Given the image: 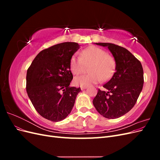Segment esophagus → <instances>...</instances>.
<instances>
[{
	"mask_svg": "<svg viewBox=\"0 0 160 160\" xmlns=\"http://www.w3.org/2000/svg\"><path fill=\"white\" fill-rule=\"evenodd\" d=\"M88 88V87H85V86H83V87H81V90H84L85 89Z\"/></svg>",
	"mask_w": 160,
	"mask_h": 160,
	"instance_id": "34e87169",
	"label": "esophagus"
}]
</instances>
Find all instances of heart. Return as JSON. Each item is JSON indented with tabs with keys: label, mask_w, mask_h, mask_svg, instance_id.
Listing matches in <instances>:
<instances>
[{
	"label": "heart",
	"mask_w": 160,
	"mask_h": 160,
	"mask_svg": "<svg viewBox=\"0 0 160 160\" xmlns=\"http://www.w3.org/2000/svg\"><path fill=\"white\" fill-rule=\"evenodd\" d=\"M88 75H82L75 77L74 84L77 86L88 87L103 81L108 80L115 71V62L113 57L108 55L99 47L90 46L81 52V57L72 56L70 69L75 75L83 72L85 65L91 64Z\"/></svg>",
	"instance_id": "b5f03b06"
}]
</instances>
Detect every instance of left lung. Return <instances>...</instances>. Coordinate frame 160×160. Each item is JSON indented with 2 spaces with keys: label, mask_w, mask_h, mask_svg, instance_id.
Instances as JSON below:
<instances>
[{
  "label": "left lung",
  "mask_w": 160,
  "mask_h": 160,
  "mask_svg": "<svg viewBox=\"0 0 160 160\" xmlns=\"http://www.w3.org/2000/svg\"><path fill=\"white\" fill-rule=\"evenodd\" d=\"M95 44L107 47L115 61V72L103 85L108 91L98 90L93 100L96 110L108 119H115L125 115L133 108L143 85L142 65L125 48L112 43Z\"/></svg>",
  "instance_id": "obj_1"
}]
</instances>
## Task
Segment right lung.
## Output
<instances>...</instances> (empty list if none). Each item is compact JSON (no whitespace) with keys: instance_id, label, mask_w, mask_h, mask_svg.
<instances>
[{"instance_id":"right-lung-1","label":"right lung","mask_w":160,"mask_h":160,"mask_svg":"<svg viewBox=\"0 0 160 160\" xmlns=\"http://www.w3.org/2000/svg\"><path fill=\"white\" fill-rule=\"evenodd\" d=\"M80 48L77 42H65L42 50L27 72V92L34 108L51 122L65 119L73 108L81 88L69 87L72 56Z\"/></svg>"}]
</instances>
